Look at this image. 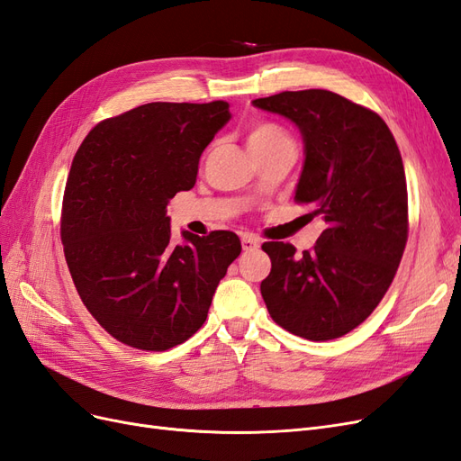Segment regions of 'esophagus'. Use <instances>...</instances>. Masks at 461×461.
Returning a JSON list of instances; mask_svg holds the SVG:
<instances>
[{
  "label": "esophagus",
  "mask_w": 461,
  "mask_h": 461,
  "mask_svg": "<svg viewBox=\"0 0 461 461\" xmlns=\"http://www.w3.org/2000/svg\"><path fill=\"white\" fill-rule=\"evenodd\" d=\"M259 248V242L254 239V236H242V249L244 252H256Z\"/></svg>",
  "instance_id": "1"
}]
</instances>
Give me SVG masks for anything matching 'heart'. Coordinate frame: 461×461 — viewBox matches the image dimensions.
<instances>
[{"label":"heart","instance_id":"b5f03b06","mask_svg":"<svg viewBox=\"0 0 461 461\" xmlns=\"http://www.w3.org/2000/svg\"><path fill=\"white\" fill-rule=\"evenodd\" d=\"M278 140H290V138L283 129H278L273 122H256L249 127L246 134V142L249 149L271 144V142H278Z\"/></svg>","mask_w":461,"mask_h":461}]
</instances>
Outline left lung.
I'll list each match as a JSON object with an SVG mask.
<instances>
[{
	"instance_id": "left-lung-1",
	"label": "left lung",
	"mask_w": 461,
	"mask_h": 461,
	"mask_svg": "<svg viewBox=\"0 0 461 461\" xmlns=\"http://www.w3.org/2000/svg\"><path fill=\"white\" fill-rule=\"evenodd\" d=\"M296 124L303 169L294 200L327 229L302 256L265 242L271 273L261 296L276 325L323 342L373 313L408 242V188L400 149L375 111L329 90L281 92L252 102Z\"/></svg>"
}]
</instances>
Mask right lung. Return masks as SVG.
I'll list each match as a JSON object with an SVG mask.
<instances>
[{"label":"right lung","mask_w":461,"mask_h":461,"mask_svg":"<svg viewBox=\"0 0 461 461\" xmlns=\"http://www.w3.org/2000/svg\"><path fill=\"white\" fill-rule=\"evenodd\" d=\"M230 119L227 102H153L102 121L67 178L61 242L80 300L138 350L183 344L240 256L230 230L171 236L167 203L196 185L202 151Z\"/></svg>","instance_id":"right-lung-1"}]
</instances>
